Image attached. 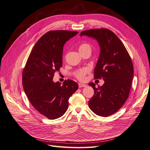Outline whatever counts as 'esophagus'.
I'll return each mask as SVG.
<instances>
[{
  "label": "esophagus",
  "instance_id": "1",
  "mask_svg": "<svg viewBox=\"0 0 150 150\" xmlns=\"http://www.w3.org/2000/svg\"><path fill=\"white\" fill-rule=\"evenodd\" d=\"M87 86V85H86V84H84V83H79V88L85 87V86Z\"/></svg>",
  "mask_w": 150,
  "mask_h": 150
}]
</instances>
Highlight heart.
<instances>
[{"label": "heart", "mask_w": 150, "mask_h": 150, "mask_svg": "<svg viewBox=\"0 0 150 150\" xmlns=\"http://www.w3.org/2000/svg\"><path fill=\"white\" fill-rule=\"evenodd\" d=\"M79 51L80 53H83L85 51H91V47L88 43H83L79 46ZM89 72L88 68H83L75 73V76L79 81H83L85 79L86 74Z\"/></svg>", "instance_id": "1"}]
</instances>
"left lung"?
Listing matches in <instances>:
<instances>
[{
	"instance_id": "1",
	"label": "left lung",
	"mask_w": 150,
	"mask_h": 150,
	"mask_svg": "<svg viewBox=\"0 0 150 150\" xmlns=\"http://www.w3.org/2000/svg\"><path fill=\"white\" fill-rule=\"evenodd\" d=\"M96 39L100 47L99 57L94 68V78H103L105 83L96 88L89 83L94 94L89 100L90 108L97 115L108 117L124 104L130 91L134 76L133 63L122 41L108 29H94L81 32Z\"/></svg>"
}]
</instances>
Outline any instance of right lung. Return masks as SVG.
<instances>
[{"mask_svg":"<svg viewBox=\"0 0 150 150\" xmlns=\"http://www.w3.org/2000/svg\"><path fill=\"white\" fill-rule=\"evenodd\" d=\"M77 31H50L35 44L22 74L23 90L33 106L44 116L56 119L68 108V100L78 89L77 83L68 79L61 85L52 81L54 73L62 66L66 42Z\"/></svg>","mask_w":150,"mask_h":150,"instance_id":"obj_1","label":"right lung"}]
</instances>
